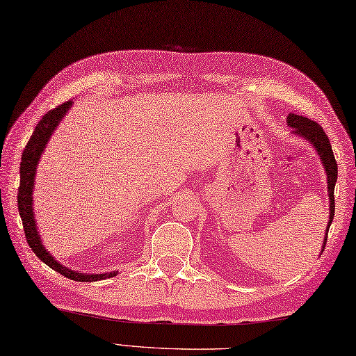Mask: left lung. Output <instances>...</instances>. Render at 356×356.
<instances>
[{"mask_svg": "<svg viewBox=\"0 0 356 356\" xmlns=\"http://www.w3.org/2000/svg\"><path fill=\"white\" fill-rule=\"evenodd\" d=\"M287 125L293 128V134L300 136L306 140H309L314 145V148L318 153L321 163L324 166V171H326L327 176V193H329V222H327V229H326V237H324L323 241V249L326 246L327 241V232L330 228V223L334 222V216H335V197H334V190H335V184H337V176H338V165L335 161L334 151H332L329 138L324 133L323 128L314 122V120L307 119L305 116L295 115V113H291L287 116Z\"/></svg>", "mask_w": 356, "mask_h": 356, "instance_id": "left-lung-1", "label": "left lung"}]
</instances>
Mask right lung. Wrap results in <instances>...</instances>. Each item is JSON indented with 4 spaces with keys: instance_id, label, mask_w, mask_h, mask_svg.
<instances>
[{
    "instance_id": "right-lung-1",
    "label": "right lung",
    "mask_w": 356,
    "mask_h": 356,
    "mask_svg": "<svg viewBox=\"0 0 356 356\" xmlns=\"http://www.w3.org/2000/svg\"><path fill=\"white\" fill-rule=\"evenodd\" d=\"M73 105V101H67L61 105H58L56 108L50 110L40 122H38L32 138L29 139L27 145L22 151L21 157V166H19V188H18V209L22 220V226H24L26 238L29 246L32 248V251L36 254L38 259L47 264L53 270L59 272V274L74 280V282H97V280H105L118 275V270L105 272V274H82V272H76L73 269H69L63 266L61 263L55 260V257H51L47 249L44 248L40 232L36 228L35 214H33V185H35V176L38 162H40L42 151L45 149V145L50 139L53 131L56 130V127L61 122V119L65 116V113H69L70 107Z\"/></svg>"
}]
</instances>
